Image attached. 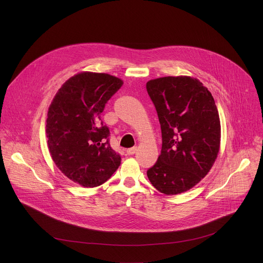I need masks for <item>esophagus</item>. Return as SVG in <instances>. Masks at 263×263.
I'll return each mask as SVG.
<instances>
[{"mask_svg": "<svg viewBox=\"0 0 263 263\" xmlns=\"http://www.w3.org/2000/svg\"><path fill=\"white\" fill-rule=\"evenodd\" d=\"M136 151H137V147H136V146H133V147L128 148L127 151H126V153H127L128 155H133V154L136 153Z\"/></svg>", "mask_w": 263, "mask_h": 263, "instance_id": "34e87169", "label": "esophagus"}]
</instances>
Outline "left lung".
<instances>
[{
	"label": "left lung",
	"instance_id": "1",
	"mask_svg": "<svg viewBox=\"0 0 263 263\" xmlns=\"http://www.w3.org/2000/svg\"><path fill=\"white\" fill-rule=\"evenodd\" d=\"M162 134L156 163L146 172L155 189L179 195L196 186L211 170L220 145V122L211 92L190 76L146 82Z\"/></svg>",
	"mask_w": 263,
	"mask_h": 263
}]
</instances>
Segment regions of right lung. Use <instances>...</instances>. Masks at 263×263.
I'll return each instance as SVG.
<instances>
[{"mask_svg":"<svg viewBox=\"0 0 263 263\" xmlns=\"http://www.w3.org/2000/svg\"><path fill=\"white\" fill-rule=\"evenodd\" d=\"M123 84L109 73L81 71L62 84L49 107L46 134L51 157L64 176L83 187L102 185L121 164L101 114Z\"/></svg>","mask_w":263,"mask_h":263,"instance_id":"1","label":"right lung"}]
</instances>
